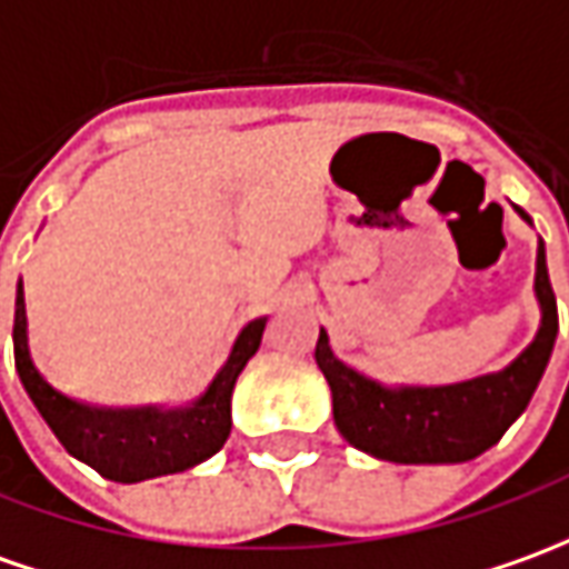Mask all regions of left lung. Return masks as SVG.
Returning <instances> with one entry per match:
<instances>
[{
  "mask_svg": "<svg viewBox=\"0 0 569 569\" xmlns=\"http://www.w3.org/2000/svg\"><path fill=\"white\" fill-rule=\"evenodd\" d=\"M513 211L532 223L523 208L513 204ZM532 289L542 320L527 351L498 373L451 386H382L342 365L330 349L327 330H320L315 361L330 382L333 420L342 439L392 463H463L489 451L527 411L558 339V305L542 239L536 249Z\"/></svg>",
  "mask_w": 569,
  "mask_h": 569,
  "instance_id": "obj_1",
  "label": "left lung"
}]
</instances>
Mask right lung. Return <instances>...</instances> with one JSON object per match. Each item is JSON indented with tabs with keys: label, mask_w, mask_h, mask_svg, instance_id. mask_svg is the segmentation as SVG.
Returning <instances> with one entry per match:
<instances>
[{
	"label": "right lung",
	"mask_w": 569,
	"mask_h": 569,
	"mask_svg": "<svg viewBox=\"0 0 569 569\" xmlns=\"http://www.w3.org/2000/svg\"><path fill=\"white\" fill-rule=\"evenodd\" d=\"M264 323L268 317H258L242 327L218 377L187 408H154V405L96 408V405L61 396L56 386L46 382L30 358L21 280H18V299H14L11 339H14V367L24 382L27 396L37 405L42 420L49 423V430L58 436V442L68 448V455L90 463L96 473L114 482H142V479L189 470L223 448L233 427V417H230L233 386L242 367L249 365V358L261 346Z\"/></svg>",
	"instance_id": "right-lung-1"
}]
</instances>
